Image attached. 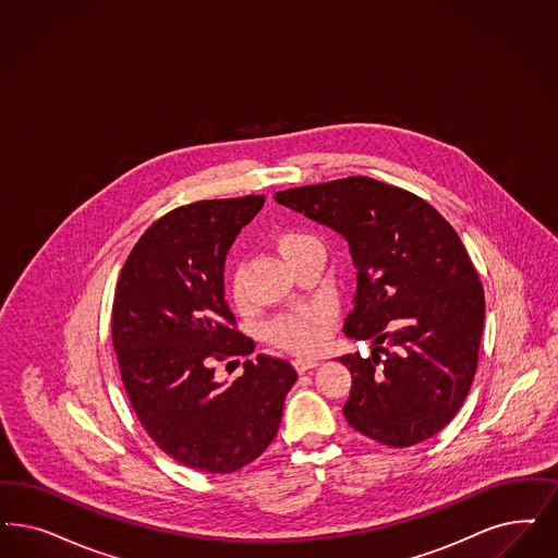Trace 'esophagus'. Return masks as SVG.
Here are the masks:
<instances>
[{"mask_svg":"<svg viewBox=\"0 0 558 558\" xmlns=\"http://www.w3.org/2000/svg\"><path fill=\"white\" fill-rule=\"evenodd\" d=\"M292 365H294V368L299 371V373H305V371H308V368H315V366L319 365V361L317 359H294L292 361Z\"/></svg>","mask_w":558,"mask_h":558,"instance_id":"34e87169","label":"esophagus"}]
</instances>
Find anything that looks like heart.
Returning <instances> with one entry per match:
<instances>
[{"instance_id": "obj_1", "label": "heart", "mask_w": 558, "mask_h": 558, "mask_svg": "<svg viewBox=\"0 0 558 558\" xmlns=\"http://www.w3.org/2000/svg\"><path fill=\"white\" fill-rule=\"evenodd\" d=\"M307 234L301 232L284 231L276 234L274 245L280 251V255L289 262L294 255V251L301 245L308 243ZM247 290V276L243 269H234L231 276L232 301L236 305L245 303V292ZM331 311L326 307H305L294 311V313H284L278 315L266 326V338L271 344L278 348H284L290 352H311L322 344L326 338L327 329L331 326Z\"/></svg>"}]
</instances>
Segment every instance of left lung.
<instances>
[{"instance_id":"obj_1","label":"left lung","mask_w":558,"mask_h":558,"mask_svg":"<svg viewBox=\"0 0 558 558\" xmlns=\"http://www.w3.org/2000/svg\"><path fill=\"white\" fill-rule=\"evenodd\" d=\"M274 197L340 232L356 266L344 331L373 350L340 356L348 424L387 447L437 435L472 387L484 327V289L458 232L423 197L371 177Z\"/></svg>"}]
</instances>
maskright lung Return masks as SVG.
Returning a JSON list of instances; mask_svg holds the SVG:
<instances>
[{
    "instance_id": "right-lung-1",
    "label": "right lung",
    "mask_w": 558,
    "mask_h": 558,
    "mask_svg": "<svg viewBox=\"0 0 558 558\" xmlns=\"http://www.w3.org/2000/svg\"><path fill=\"white\" fill-rule=\"evenodd\" d=\"M264 195L204 199L158 218L117 280L111 333L121 381L146 433L173 460L231 474L276 437L296 381L290 363L257 354L231 385L214 363L253 352L225 301V259Z\"/></svg>"
}]
</instances>
